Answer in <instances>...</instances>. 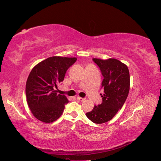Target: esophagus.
<instances>
[{
    "label": "esophagus",
    "mask_w": 161,
    "mask_h": 161,
    "mask_svg": "<svg viewBox=\"0 0 161 161\" xmlns=\"http://www.w3.org/2000/svg\"><path fill=\"white\" fill-rule=\"evenodd\" d=\"M77 100H79V101H85V98H82V97H77Z\"/></svg>",
    "instance_id": "esophagus-1"
}]
</instances>
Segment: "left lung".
I'll return each instance as SVG.
<instances>
[{
	"label": "left lung",
	"instance_id": "8db88e82",
	"mask_svg": "<svg viewBox=\"0 0 161 161\" xmlns=\"http://www.w3.org/2000/svg\"><path fill=\"white\" fill-rule=\"evenodd\" d=\"M99 67L103 76L102 88L103 94H100L102 103L86 115L95 124H103L110 121L119 109H121L127 99L129 91L130 78L128 66L115 58L101 60L92 59Z\"/></svg>",
	"mask_w": 161,
	"mask_h": 161
}]
</instances>
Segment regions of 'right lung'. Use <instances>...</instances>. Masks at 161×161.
Returning <instances> with one entry per match:
<instances>
[{
	"label": "right lung",
	"mask_w": 161,
	"mask_h": 161,
	"mask_svg": "<svg viewBox=\"0 0 161 161\" xmlns=\"http://www.w3.org/2000/svg\"><path fill=\"white\" fill-rule=\"evenodd\" d=\"M76 58L52 56L33 67L25 87L27 102L36 118L52 123L60 118L69 100L57 94L54 88L64 79L67 70L76 61Z\"/></svg>",
	"instance_id": "1"
}]
</instances>
